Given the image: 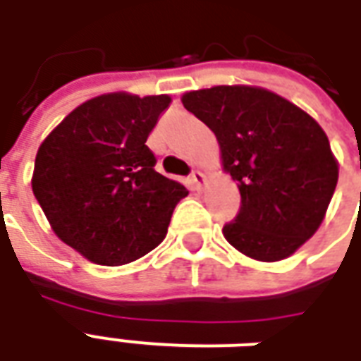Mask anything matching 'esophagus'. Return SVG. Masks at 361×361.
Instances as JSON below:
<instances>
[{"instance_id":"obj_1","label":"esophagus","mask_w":361,"mask_h":361,"mask_svg":"<svg viewBox=\"0 0 361 361\" xmlns=\"http://www.w3.org/2000/svg\"><path fill=\"white\" fill-rule=\"evenodd\" d=\"M189 181L193 183V188L195 189H201L204 183V173L199 172V170H193V172H191V176H189Z\"/></svg>"}]
</instances>
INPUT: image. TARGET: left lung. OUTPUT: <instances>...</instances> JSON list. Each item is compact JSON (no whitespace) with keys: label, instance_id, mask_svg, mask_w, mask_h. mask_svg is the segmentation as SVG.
I'll return each instance as SVG.
<instances>
[{"label":"left lung","instance_id":"8db88e82","mask_svg":"<svg viewBox=\"0 0 361 361\" xmlns=\"http://www.w3.org/2000/svg\"><path fill=\"white\" fill-rule=\"evenodd\" d=\"M216 135L242 207L222 228L230 245L257 261L290 257L317 232L338 181L325 131L310 114L259 87H212L181 96Z\"/></svg>","mask_w":361,"mask_h":361}]
</instances>
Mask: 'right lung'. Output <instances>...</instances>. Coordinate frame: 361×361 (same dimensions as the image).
<instances>
[{
  "label": "right lung",
  "instance_id": "add662e5",
  "mask_svg": "<svg viewBox=\"0 0 361 361\" xmlns=\"http://www.w3.org/2000/svg\"><path fill=\"white\" fill-rule=\"evenodd\" d=\"M170 96H96L75 108L38 149L32 191L61 242L96 265L147 255L168 232L181 183L154 170L145 145Z\"/></svg>",
  "mask_w": 361,
  "mask_h": 361
}]
</instances>
